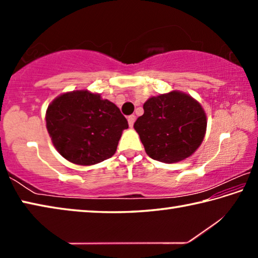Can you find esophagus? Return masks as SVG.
Instances as JSON below:
<instances>
[{
	"label": "esophagus",
	"mask_w": 258,
	"mask_h": 258,
	"mask_svg": "<svg viewBox=\"0 0 258 258\" xmlns=\"http://www.w3.org/2000/svg\"><path fill=\"white\" fill-rule=\"evenodd\" d=\"M127 120H128V125L131 126V127H132L133 124H134V121H135V116H134V115H131V116H128Z\"/></svg>",
	"instance_id": "esophagus-1"
}]
</instances>
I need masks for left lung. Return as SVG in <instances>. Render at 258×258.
<instances>
[{"mask_svg": "<svg viewBox=\"0 0 258 258\" xmlns=\"http://www.w3.org/2000/svg\"><path fill=\"white\" fill-rule=\"evenodd\" d=\"M143 109L134 128L150 158L175 163L190 157L202 145L206 115L190 95L176 91L160 94L148 100Z\"/></svg>", "mask_w": 258, "mask_h": 258, "instance_id": "obj_1", "label": "left lung"}]
</instances>
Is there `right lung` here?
Wrapping results in <instances>:
<instances>
[{"label":"right lung","instance_id":"1","mask_svg":"<svg viewBox=\"0 0 258 258\" xmlns=\"http://www.w3.org/2000/svg\"><path fill=\"white\" fill-rule=\"evenodd\" d=\"M127 127L116 104L87 91L60 95L46 110V128L55 149L77 165L110 158Z\"/></svg>","mask_w":258,"mask_h":258}]
</instances>
